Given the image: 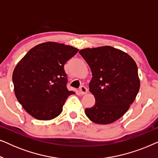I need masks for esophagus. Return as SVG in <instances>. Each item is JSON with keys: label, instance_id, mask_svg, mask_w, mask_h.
<instances>
[{"label": "esophagus", "instance_id": "1", "mask_svg": "<svg viewBox=\"0 0 158 158\" xmlns=\"http://www.w3.org/2000/svg\"><path fill=\"white\" fill-rule=\"evenodd\" d=\"M87 92H88V89H87V88L85 87V86L82 85V86H81V87H80L79 93L81 95H84V94H87Z\"/></svg>", "mask_w": 158, "mask_h": 158}]
</instances>
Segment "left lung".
I'll return each instance as SVG.
<instances>
[{"label": "left lung", "mask_w": 158, "mask_h": 158, "mask_svg": "<svg viewBox=\"0 0 158 158\" xmlns=\"http://www.w3.org/2000/svg\"><path fill=\"white\" fill-rule=\"evenodd\" d=\"M92 72L89 90L95 105L86 108V116L99 124L113 123L122 117L139 90L136 62L128 54L110 46L79 51Z\"/></svg>", "instance_id": "8db88e82"}]
</instances>
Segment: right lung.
Returning <instances> with one entry per match:
<instances>
[{
    "label": "right lung",
    "instance_id": "right-lung-1",
    "mask_svg": "<svg viewBox=\"0 0 158 158\" xmlns=\"http://www.w3.org/2000/svg\"><path fill=\"white\" fill-rule=\"evenodd\" d=\"M78 49L57 42H45L30 49L17 64L13 83L17 100L39 120L59 116L69 96L64 65Z\"/></svg>",
    "mask_w": 158,
    "mask_h": 158
}]
</instances>
